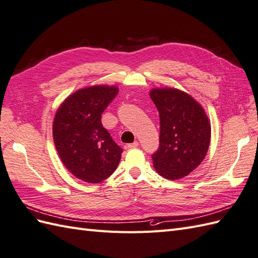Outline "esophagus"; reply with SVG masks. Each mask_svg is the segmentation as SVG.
Segmentation results:
<instances>
[{"label":"esophagus","instance_id":"esophagus-1","mask_svg":"<svg viewBox=\"0 0 258 258\" xmlns=\"http://www.w3.org/2000/svg\"><path fill=\"white\" fill-rule=\"evenodd\" d=\"M136 147H138V142H134L132 144H126L124 146L125 149H131V148H136Z\"/></svg>","mask_w":258,"mask_h":258}]
</instances>
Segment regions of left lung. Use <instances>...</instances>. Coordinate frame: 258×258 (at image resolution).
<instances>
[{"instance_id":"left-lung-1","label":"left lung","mask_w":258,"mask_h":258,"mask_svg":"<svg viewBox=\"0 0 258 258\" xmlns=\"http://www.w3.org/2000/svg\"><path fill=\"white\" fill-rule=\"evenodd\" d=\"M150 98L159 112V148L153 154L156 171L179 180L200 166L210 143V124L201 104L173 88L154 89Z\"/></svg>"}]
</instances>
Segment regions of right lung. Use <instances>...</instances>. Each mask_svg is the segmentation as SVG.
<instances>
[{
	"label": "right lung",
	"mask_w": 258,
	"mask_h": 258,
	"mask_svg": "<svg viewBox=\"0 0 258 258\" xmlns=\"http://www.w3.org/2000/svg\"><path fill=\"white\" fill-rule=\"evenodd\" d=\"M118 94L116 87L92 86L71 95L53 122L57 154L70 172L82 181L99 183L114 172L123 149L103 127L101 115Z\"/></svg>",
	"instance_id": "obj_1"
}]
</instances>
